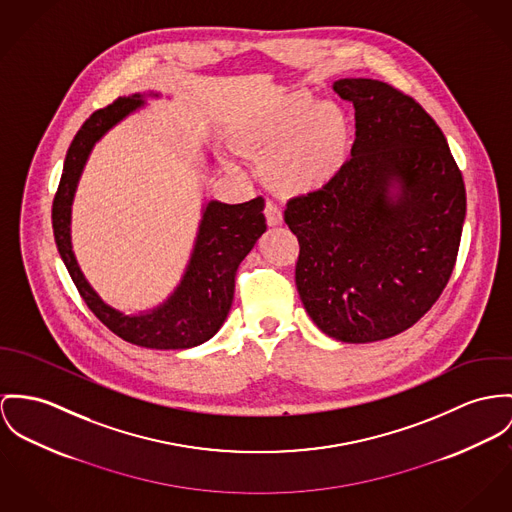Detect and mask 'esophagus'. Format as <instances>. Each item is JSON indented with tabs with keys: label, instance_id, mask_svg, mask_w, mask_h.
<instances>
[{
	"label": "esophagus",
	"instance_id": "esophagus-1",
	"mask_svg": "<svg viewBox=\"0 0 512 512\" xmlns=\"http://www.w3.org/2000/svg\"><path fill=\"white\" fill-rule=\"evenodd\" d=\"M265 218H267V224L273 228V226H280L282 224V210L273 204V202H267L265 206Z\"/></svg>",
	"mask_w": 512,
	"mask_h": 512
}]
</instances>
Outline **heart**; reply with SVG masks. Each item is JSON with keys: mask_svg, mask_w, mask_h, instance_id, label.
Returning a JSON list of instances; mask_svg holds the SVG:
<instances>
[{"mask_svg": "<svg viewBox=\"0 0 512 512\" xmlns=\"http://www.w3.org/2000/svg\"><path fill=\"white\" fill-rule=\"evenodd\" d=\"M237 146L265 161L263 175L280 193L306 197L331 185L343 171L351 126L337 105L292 93L241 124Z\"/></svg>", "mask_w": 512, "mask_h": 512, "instance_id": "1", "label": "heart"}]
</instances>
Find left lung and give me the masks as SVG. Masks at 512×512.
Instances as JSON below:
<instances>
[{
    "mask_svg": "<svg viewBox=\"0 0 512 512\" xmlns=\"http://www.w3.org/2000/svg\"><path fill=\"white\" fill-rule=\"evenodd\" d=\"M356 120L351 159L314 195L288 200L296 288L315 325L343 343L409 329L452 275L466 189L448 142L409 95L370 78L337 79Z\"/></svg>",
    "mask_w": 512,
    "mask_h": 512,
    "instance_id": "obj_1",
    "label": "left lung"
}]
</instances>
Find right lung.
Segmentation results:
<instances>
[{
    "mask_svg": "<svg viewBox=\"0 0 512 512\" xmlns=\"http://www.w3.org/2000/svg\"><path fill=\"white\" fill-rule=\"evenodd\" d=\"M148 97L158 99L159 93L150 91L118 97L113 105L93 113L83 122L66 154L62 179L52 204V228L58 253L81 298L115 335L146 349H193L212 339L230 314L237 267L257 239L267 232L263 198L241 204H226L220 200L204 202L197 239L185 273L167 300L146 312L124 314L107 304L81 273L72 247V204L93 146L120 120L142 109Z\"/></svg>",
    "mask_w": 512,
    "mask_h": 512,
    "instance_id": "1",
    "label": "right lung"
}]
</instances>
